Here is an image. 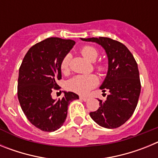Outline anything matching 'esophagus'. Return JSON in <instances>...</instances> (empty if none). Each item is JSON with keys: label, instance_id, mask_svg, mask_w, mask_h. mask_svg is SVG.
I'll return each instance as SVG.
<instances>
[{"label": "esophagus", "instance_id": "esophagus-1", "mask_svg": "<svg viewBox=\"0 0 158 158\" xmlns=\"http://www.w3.org/2000/svg\"><path fill=\"white\" fill-rule=\"evenodd\" d=\"M80 99L81 100H83V101H88V100H89V98H88V97H85V96H80Z\"/></svg>", "mask_w": 158, "mask_h": 158}]
</instances>
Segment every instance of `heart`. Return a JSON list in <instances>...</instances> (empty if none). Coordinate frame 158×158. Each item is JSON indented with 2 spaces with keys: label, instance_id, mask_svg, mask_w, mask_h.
<instances>
[{
  "label": "heart",
  "instance_id": "obj_1",
  "mask_svg": "<svg viewBox=\"0 0 158 158\" xmlns=\"http://www.w3.org/2000/svg\"><path fill=\"white\" fill-rule=\"evenodd\" d=\"M81 54L86 59L93 62L98 56V51L95 47L92 46H84L80 50ZM69 55L67 54L62 58L60 68L62 73H66L69 69ZM97 69L100 71L104 70V65L102 64H97ZM98 83V80L95 75H77L71 79H69L66 83L67 89L70 91L74 92L80 95H86L92 89L95 87Z\"/></svg>",
  "mask_w": 158,
  "mask_h": 158
}]
</instances>
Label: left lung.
<instances>
[{
	"label": "left lung",
	"instance_id": "obj_1",
	"mask_svg": "<svg viewBox=\"0 0 158 158\" xmlns=\"http://www.w3.org/2000/svg\"><path fill=\"white\" fill-rule=\"evenodd\" d=\"M81 40L98 43L105 50L108 59L107 76L100 89L109 91L105 101H100L98 110L89 115L103 127L113 129L122 126L133 115L141 92L138 64L133 54L123 43L110 38Z\"/></svg>",
	"mask_w": 158,
	"mask_h": 158
}]
</instances>
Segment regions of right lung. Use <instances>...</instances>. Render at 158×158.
<instances>
[{"instance_id": "right-lung-1", "label": "right lung", "mask_w": 158, "mask_h": 158, "mask_svg": "<svg viewBox=\"0 0 158 158\" xmlns=\"http://www.w3.org/2000/svg\"><path fill=\"white\" fill-rule=\"evenodd\" d=\"M75 42L51 37L32 46L25 54L19 69L17 95L27 119L43 131L52 132L63 125L68 106L79 99L72 92H63L62 99L54 100L53 89H59L61 62Z\"/></svg>"}]
</instances>
